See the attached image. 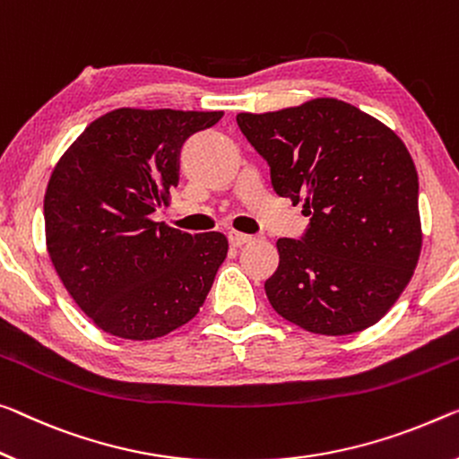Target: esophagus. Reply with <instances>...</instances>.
<instances>
[{
    "mask_svg": "<svg viewBox=\"0 0 459 459\" xmlns=\"http://www.w3.org/2000/svg\"><path fill=\"white\" fill-rule=\"evenodd\" d=\"M228 239H230V244L231 246H236V248H239V246H244V244H248V242H252V236L250 234H242V231H230L228 234Z\"/></svg>",
    "mask_w": 459,
    "mask_h": 459,
    "instance_id": "1",
    "label": "esophagus"
}]
</instances>
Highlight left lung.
I'll return each mask as SVG.
<instances>
[{"instance_id": "8db88e82", "label": "left lung", "mask_w": 459, "mask_h": 459, "mask_svg": "<svg viewBox=\"0 0 459 459\" xmlns=\"http://www.w3.org/2000/svg\"><path fill=\"white\" fill-rule=\"evenodd\" d=\"M236 121L269 161L274 193L309 217L303 239L277 242L279 269L264 283L274 312L326 336L382 320L422 246L419 176L402 139L336 98Z\"/></svg>"}]
</instances>
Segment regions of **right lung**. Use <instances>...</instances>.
<instances>
[{"label": "right lung", "instance_id": "right-lung-1", "mask_svg": "<svg viewBox=\"0 0 459 459\" xmlns=\"http://www.w3.org/2000/svg\"><path fill=\"white\" fill-rule=\"evenodd\" d=\"M221 117L117 108L91 121L55 164L45 193L47 252L63 287L104 333L153 341L205 303L228 238L190 236L152 213L178 185L185 139Z\"/></svg>", "mask_w": 459, "mask_h": 459}]
</instances>
